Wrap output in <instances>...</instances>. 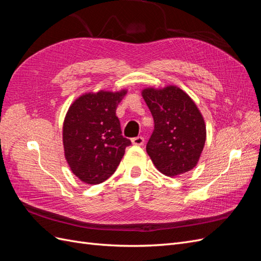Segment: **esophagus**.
I'll return each mask as SVG.
<instances>
[{"label":"esophagus","mask_w":261,"mask_h":261,"mask_svg":"<svg viewBox=\"0 0 261 261\" xmlns=\"http://www.w3.org/2000/svg\"><path fill=\"white\" fill-rule=\"evenodd\" d=\"M132 143H133V145H136V146H143L145 143V139L141 136L134 137V138H132Z\"/></svg>","instance_id":"obj_1"}]
</instances>
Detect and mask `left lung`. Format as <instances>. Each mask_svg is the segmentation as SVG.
Segmentation results:
<instances>
[{
	"mask_svg": "<svg viewBox=\"0 0 261 261\" xmlns=\"http://www.w3.org/2000/svg\"><path fill=\"white\" fill-rule=\"evenodd\" d=\"M141 94L154 121L146 150L155 168L167 176L194 169L206 143V125L195 102L176 86L146 88Z\"/></svg>",
	"mask_w": 261,
	"mask_h": 261,
	"instance_id": "left-lung-1",
	"label": "left lung"
}]
</instances>
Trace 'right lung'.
Here are the masks:
<instances>
[{"label": "right lung", "mask_w": 261, "mask_h": 261, "mask_svg": "<svg viewBox=\"0 0 261 261\" xmlns=\"http://www.w3.org/2000/svg\"><path fill=\"white\" fill-rule=\"evenodd\" d=\"M126 90L85 93L69 107L63 124V145L70 170L96 185L115 172L132 143L123 137L116 108Z\"/></svg>", "instance_id": "obj_1"}]
</instances>
